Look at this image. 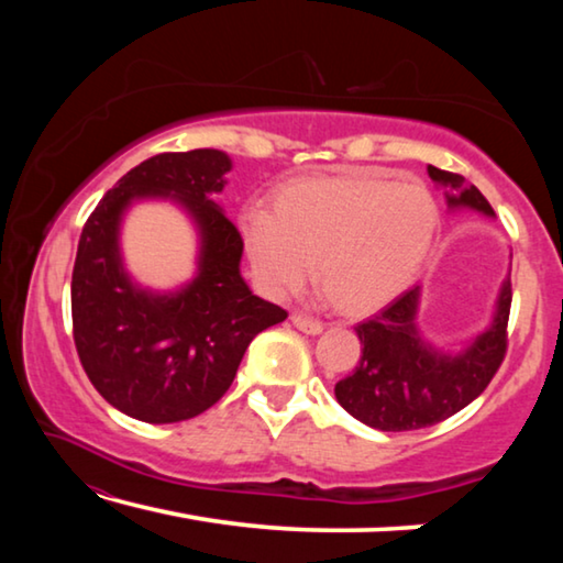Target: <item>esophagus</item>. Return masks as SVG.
I'll return each instance as SVG.
<instances>
[{"label": "esophagus", "instance_id": "1", "mask_svg": "<svg viewBox=\"0 0 563 563\" xmlns=\"http://www.w3.org/2000/svg\"><path fill=\"white\" fill-rule=\"evenodd\" d=\"M290 322L300 332H305V335H320V332H322V322L320 320H312L308 316H302V312H292Z\"/></svg>", "mask_w": 563, "mask_h": 563}]
</instances>
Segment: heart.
<instances>
[{"instance_id":"obj_1","label":"heart","mask_w":563,"mask_h":563,"mask_svg":"<svg viewBox=\"0 0 563 563\" xmlns=\"http://www.w3.org/2000/svg\"><path fill=\"white\" fill-rule=\"evenodd\" d=\"M440 208L417 178L347 168L275 194L273 213L245 208L241 233L253 271L273 295L318 275L347 316H367L409 288L430 253Z\"/></svg>"}]
</instances>
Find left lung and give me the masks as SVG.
I'll list each match as a JSON object with an SVG mask.
<instances>
[{"label": "left lung", "mask_w": 563, "mask_h": 563, "mask_svg": "<svg viewBox=\"0 0 563 563\" xmlns=\"http://www.w3.org/2000/svg\"><path fill=\"white\" fill-rule=\"evenodd\" d=\"M437 188H444L450 211H474L494 218L479 188L464 176L427 166ZM511 275V271H509ZM504 278L492 320L462 347H440L417 325L422 285H415L355 328L362 355L355 373L340 379V407L362 424L383 432H409L452 417L484 393L507 352L511 280Z\"/></svg>", "instance_id": "obj_1"}]
</instances>
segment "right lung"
I'll return each instance as SVG.
<instances>
[{"instance_id":"1","label":"right lung","mask_w":563,"mask_h":563,"mask_svg":"<svg viewBox=\"0 0 563 563\" xmlns=\"http://www.w3.org/2000/svg\"><path fill=\"white\" fill-rule=\"evenodd\" d=\"M233 161L223 151L158 154L131 168L93 208L71 275L76 352L119 412L184 422L225 395L251 340L288 312L241 275L243 238L213 201ZM170 200L197 228V273L174 291L144 289L125 271L120 225L133 202Z\"/></svg>"}]
</instances>
